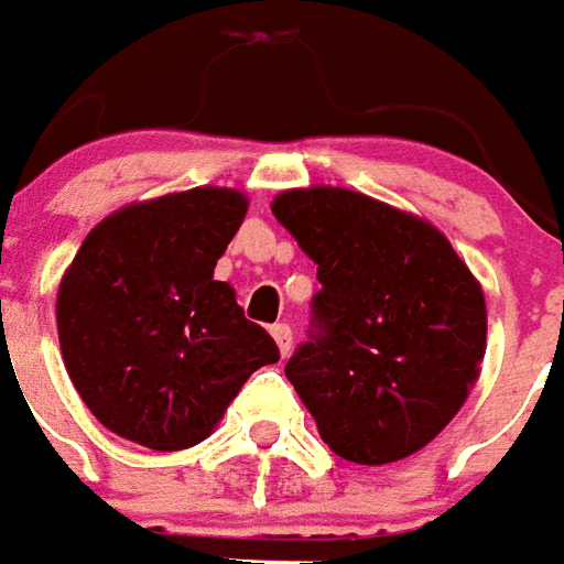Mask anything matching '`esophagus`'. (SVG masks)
<instances>
[{
    "label": "esophagus",
    "instance_id": "obj_1",
    "mask_svg": "<svg viewBox=\"0 0 564 564\" xmlns=\"http://www.w3.org/2000/svg\"><path fill=\"white\" fill-rule=\"evenodd\" d=\"M270 334H273L275 346H279V352L289 355L291 343H294V337H291V327L289 325H273V327H270Z\"/></svg>",
    "mask_w": 564,
    "mask_h": 564
}]
</instances>
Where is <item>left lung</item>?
I'll use <instances>...</instances> for the list:
<instances>
[{
    "mask_svg": "<svg viewBox=\"0 0 564 564\" xmlns=\"http://www.w3.org/2000/svg\"><path fill=\"white\" fill-rule=\"evenodd\" d=\"M273 215L318 263L313 330L285 377L322 441L355 465L419 453L480 377V282L437 227L358 191H282Z\"/></svg>",
    "mask_w": 564,
    "mask_h": 564,
    "instance_id": "left-lung-1",
    "label": "left lung"
}]
</instances>
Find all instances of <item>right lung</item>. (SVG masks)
<instances>
[{
  "label": "right lung",
  "instance_id": "1",
  "mask_svg": "<svg viewBox=\"0 0 564 564\" xmlns=\"http://www.w3.org/2000/svg\"><path fill=\"white\" fill-rule=\"evenodd\" d=\"M249 199L230 187L130 203L63 273L57 334L87 410L118 437L173 453L206 441L246 379L279 361L215 263Z\"/></svg>",
  "mask_w": 564,
  "mask_h": 564
}]
</instances>
